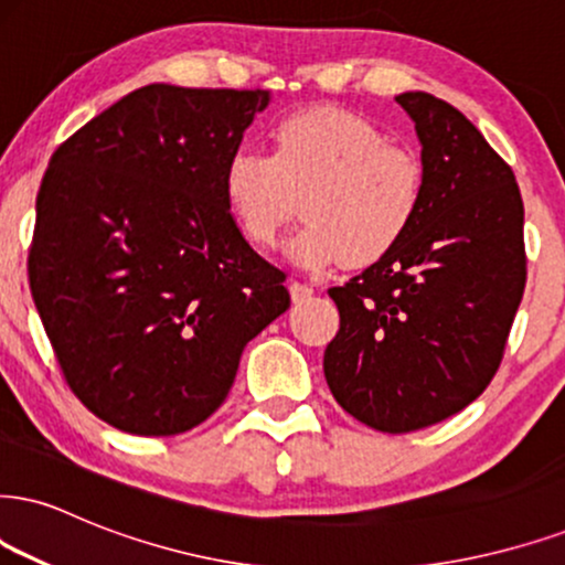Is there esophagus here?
<instances>
[{"label":"esophagus","instance_id":"34e87169","mask_svg":"<svg viewBox=\"0 0 565 565\" xmlns=\"http://www.w3.org/2000/svg\"><path fill=\"white\" fill-rule=\"evenodd\" d=\"M311 294H315V288H311V285L298 282V280L290 282V298H294L296 303H301V301H306V298H311Z\"/></svg>","mask_w":565,"mask_h":565}]
</instances>
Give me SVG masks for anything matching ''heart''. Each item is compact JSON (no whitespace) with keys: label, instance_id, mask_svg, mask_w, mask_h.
Segmentation results:
<instances>
[{"label":"heart","instance_id":"obj_1","mask_svg":"<svg viewBox=\"0 0 565 565\" xmlns=\"http://www.w3.org/2000/svg\"><path fill=\"white\" fill-rule=\"evenodd\" d=\"M271 141V154L235 149L222 175L230 212L254 246H275L298 199L306 222L288 254L309 269L372 267L414 227L427 167L408 146L387 143L366 117L319 104L285 115Z\"/></svg>","mask_w":565,"mask_h":565}]
</instances>
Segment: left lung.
<instances>
[{"label": "left lung", "instance_id": "left-lung-1", "mask_svg": "<svg viewBox=\"0 0 565 565\" xmlns=\"http://www.w3.org/2000/svg\"><path fill=\"white\" fill-rule=\"evenodd\" d=\"M427 196L385 259L330 296L340 330L324 377L343 411L390 435L437 424L484 393L526 285L516 175L448 102L408 90Z\"/></svg>", "mask_w": 565, "mask_h": 565}]
</instances>
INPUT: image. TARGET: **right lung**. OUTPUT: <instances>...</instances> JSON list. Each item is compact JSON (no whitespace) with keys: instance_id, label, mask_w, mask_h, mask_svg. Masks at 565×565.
<instances>
[{"instance_id":"obj_1","label":"right lung","mask_w":565,"mask_h":565,"mask_svg":"<svg viewBox=\"0 0 565 565\" xmlns=\"http://www.w3.org/2000/svg\"><path fill=\"white\" fill-rule=\"evenodd\" d=\"M269 90L151 83L62 141L36 196L28 282L73 395L143 437L222 406L241 353L288 311L222 175Z\"/></svg>"}]
</instances>
